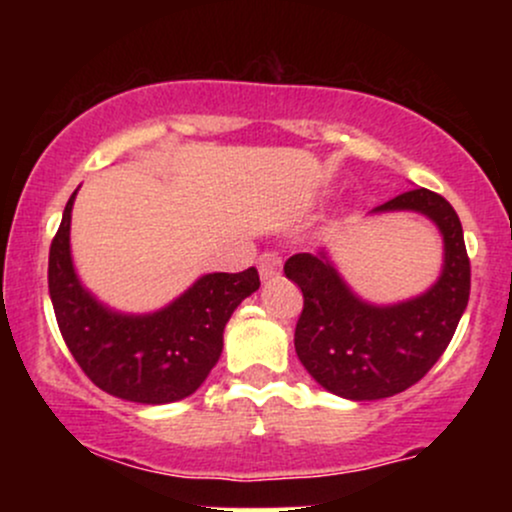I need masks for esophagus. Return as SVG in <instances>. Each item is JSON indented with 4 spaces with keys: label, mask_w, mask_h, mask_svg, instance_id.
Listing matches in <instances>:
<instances>
[{
    "label": "esophagus",
    "mask_w": 512,
    "mask_h": 512,
    "mask_svg": "<svg viewBox=\"0 0 512 512\" xmlns=\"http://www.w3.org/2000/svg\"><path fill=\"white\" fill-rule=\"evenodd\" d=\"M257 267H260V276L262 279H272L274 274H279L281 269V257L276 255V252H262L260 257H257Z\"/></svg>",
    "instance_id": "obj_1"
}]
</instances>
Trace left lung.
I'll return each instance as SVG.
<instances>
[{
	"instance_id": "8db88e82",
	"label": "left lung",
	"mask_w": 512,
	"mask_h": 512,
	"mask_svg": "<svg viewBox=\"0 0 512 512\" xmlns=\"http://www.w3.org/2000/svg\"><path fill=\"white\" fill-rule=\"evenodd\" d=\"M375 211H419L443 233V274L421 296L397 305L363 303L325 252H298L284 264V274L303 291L293 334L298 358L325 390L356 402L419 383L448 349L472 286L462 223L448 199L416 187Z\"/></svg>"
}]
</instances>
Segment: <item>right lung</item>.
<instances>
[{
	"label": "right lung",
	"mask_w": 512,
	"mask_h": 512,
	"mask_svg": "<svg viewBox=\"0 0 512 512\" xmlns=\"http://www.w3.org/2000/svg\"><path fill=\"white\" fill-rule=\"evenodd\" d=\"M69 197L50 245L48 286L64 344L93 385L139 404L190 397L223 349V327L240 301L260 289L255 267L197 279L178 301L151 315L113 313L81 286L69 252Z\"/></svg>",
	"instance_id": "obj_1"
}]
</instances>
